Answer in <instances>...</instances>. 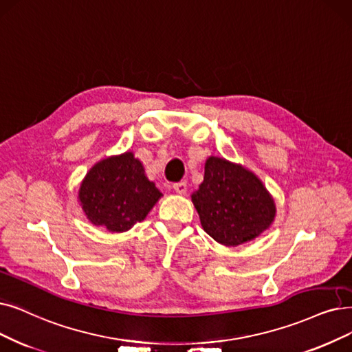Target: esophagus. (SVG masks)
I'll return each mask as SVG.
<instances>
[{
	"label": "esophagus",
	"mask_w": 352,
	"mask_h": 352,
	"mask_svg": "<svg viewBox=\"0 0 352 352\" xmlns=\"http://www.w3.org/2000/svg\"><path fill=\"white\" fill-rule=\"evenodd\" d=\"M173 190H175L176 193H179V195H185L186 190H188V186H186L185 182H179V184H175V185H173Z\"/></svg>",
	"instance_id": "obj_1"
}]
</instances>
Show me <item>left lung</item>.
I'll list each match as a JSON object with an SVG mask.
<instances>
[{"instance_id": "1", "label": "left lung", "mask_w": 352, "mask_h": 352, "mask_svg": "<svg viewBox=\"0 0 352 352\" xmlns=\"http://www.w3.org/2000/svg\"><path fill=\"white\" fill-rule=\"evenodd\" d=\"M192 202L205 232L227 247L254 240L276 217L274 201L263 182L244 166L215 156L208 157Z\"/></svg>"}]
</instances>
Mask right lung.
<instances>
[{
    "label": "right lung",
    "mask_w": 352,
    "mask_h": 352,
    "mask_svg": "<svg viewBox=\"0 0 352 352\" xmlns=\"http://www.w3.org/2000/svg\"><path fill=\"white\" fill-rule=\"evenodd\" d=\"M162 198L133 151L102 159L91 167L79 188L87 218L109 232H125L142 222Z\"/></svg>",
    "instance_id": "right-lung-1"
}]
</instances>
